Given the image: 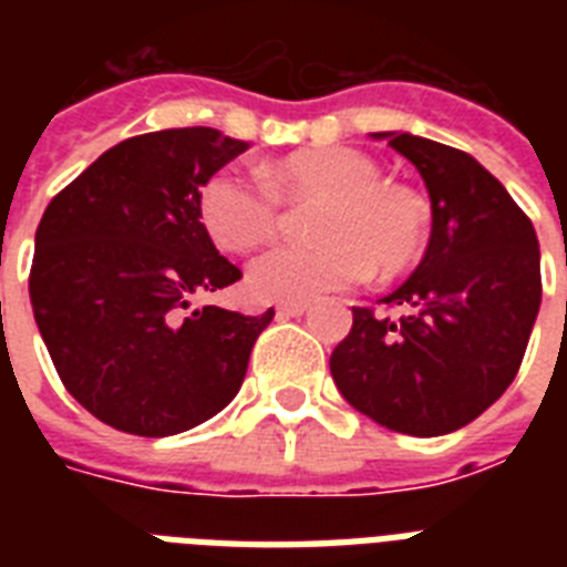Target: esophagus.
<instances>
[{
  "mask_svg": "<svg viewBox=\"0 0 567 567\" xmlns=\"http://www.w3.org/2000/svg\"><path fill=\"white\" fill-rule=\"evenodd\" d=\"M306 311H309V302H282V306L276 309V315H279V318H300Z\"/></svg>",
  "mask_w": 567,
  "mask_h": 567,
  "instance_id": "esophagus-1",
  "label": "esophagus"
}]
</instances>
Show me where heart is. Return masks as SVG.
Segmentation results:
<instances>
[{"mask_svg":"<svg viewBox=\"0 0 567 567\" xmlns=\"http://www.w3.org/2000/svg\"><path fill=\"white\" fill-rule=\"evenodd\" d=\"M261 182L214 173L199 190V220L217 247L249 252L276 235L279 203L320 205L315 244L274 247L249 265L247 291L265 302H309L344 291L377 270L400 276L421 261L430 203L350 146H315L261 167Z\"/></svg>","mask_w":567,"mask_h":567,"instance_id":"heart-1","label":"heart"}]
</instances>
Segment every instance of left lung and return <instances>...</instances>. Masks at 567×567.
<instances>
[{
	"label": "left lung",
	"mask_w": 567,
	"mask_h": 567,
	"mask_svg": "<svg viewBox=\"0 0 567 567\" xmlns=\"http://www.w3.org/2000/svg\"><path fill=\"white\" fill-rule=\"evenodd\" d=\"M417 167L432 231L414 274L382 297L394 318L353 309L329 371L379 426L447 435L488 409L518 373L542 306L529 217L474 155L409 132H377Z\"/></svg>",
	"instance_id": "1"
}]
</instances>
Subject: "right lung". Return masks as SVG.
Wrapping results in <instances>:
<instances>
[{"label": "right lung", "instance_id": "obj_1", "mask_svg": "<svg viewBox=\"0 0 567 567\" xmlns=\"http://www.w3.org/2000/svg\"><path fill=\"white\" fill-rule=\"evenodd\" d=\"M244 150L208 126L128 137L40 217L34 320L66 391L114 430L164 439L214 417L274 320L196 306L240 279L199 220V190Z\"/></svg>", "mask_w": 567, "mask_h": 567}]
</instances>
